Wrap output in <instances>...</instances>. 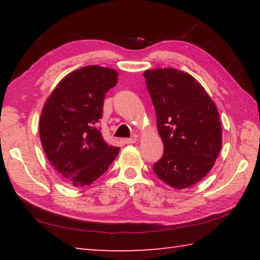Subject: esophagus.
<instances>
[{"instance_id": "34e87169", "label": "esophagus", "mask_w": 260, "mask_h": 260, "mask_svg": "<svg viewBox=\"0 0 260 260\" xmlns=\"http://www.w3.org/2000/svg\"><path fill=\"white\" fill-rule=\"evenodd\" d=\"M122 142H124L125 144H132V143H135V142H136V139H135V138L124 139V140H122Z\"/></svg>"}]
</instances>
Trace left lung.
Masks as SVG:
<instances>
[{
  "mask_svg": "<svg viewBox=\"0 0 260 260\" xmlns=\"http://www.w3.org/2000/svg\"><path fill=\"white\" fill-rule=\"evenodd\" d=\"M143 76L164 143V155L153 172L172 188L191 187L210 172L221 149L218 109L203 86L186 72L153 69Z\"/></svg>",
  "mask_w": 260,
  "mask_h": 260,
  "instance_id": "8db88e82",
  "label": "left lung"
}]
</instances>
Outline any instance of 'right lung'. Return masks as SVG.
<instances>
[{
    "label": "right lung",
    "mask_w": 260,
    "mask_h": 260,
    "mask_svg": "<svg viewBox=\"0 0 260 260\" xmlns=\"http://www.w3.org/2000/svg\"><path fill=\"white\" fill-rule=\"evenodd\" d=\"M116 70L89 65L59 81L42 109V148L61 179L85 187L107 172L119 148L103 140L98 122L105 94L117 85Z\"/></svg>",
    "instance_id": "right-lung-1"
}]
</instances>
